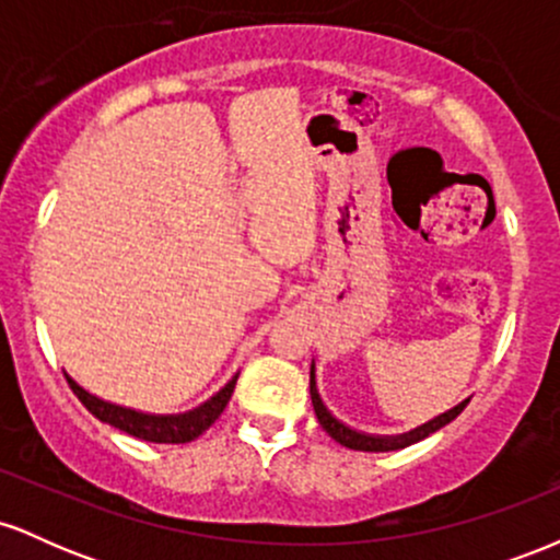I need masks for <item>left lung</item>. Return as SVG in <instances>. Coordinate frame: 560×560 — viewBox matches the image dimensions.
Instances as JSON below:
<instances>
[{
    "mask_svg": "<svg viewBox=\"0 0 560 560\" xmlns=\"http://www.w3.org/2000/svg\"><path fill=\"white\" fill-rule=\"evenodd\" d=\"M311 400H313V410H316V416H318V423L326 429V434H329L331 440H337L339 445H345L350 450H363V453H389V450H402V447L413 445V442H421L423 436L434 434L436 429L447 427L450 421L458 419L460 410H464L468 405V400H464L460 405H455L453 410H447V413L436 416V419L423 423V427L413 429V432H405V434H397V436L363 434V432H355V429L345 427L342 421H337L329 413V408H326L324 400H320L318 387H316V365H311Z\"/></svg>",
    "mask_w": 560,
    "mask_h": 560,
    "instance_id": "obj_1",
    "label": "left lung"
}]
</instances>
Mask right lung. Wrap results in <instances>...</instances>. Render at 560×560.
Masks as SVG:
<instances>
[{
  "label": "right lung",
  "mask_w": 560,
  "mask_h": 560,
  "mask_svg": "<svg viewBox=\"0 0 560 560\" xmlns=\"http://www.w3.org/2000/svg\"><path fill=\"white\" fill-rule=\"evenodd\" d=\"M68 378L70 389L75 392V397L83 402V408L94 416V419L110 423V427L120 429V432L139 436L144 442H160V445H182V442H191L197 440L205 429H210L215 423L218 416L223 413L231 400V392L236 387V374L231 382L223 387L218 395L210 397L208 402H202L199 408L189 410V413H178V416H152V413H139V410L124 408V405H113L100 400L96 395H89L86 389L79 387L73 378Z\"/></svg>",
  "instance_id": "obj_1"
}]
</instances>
